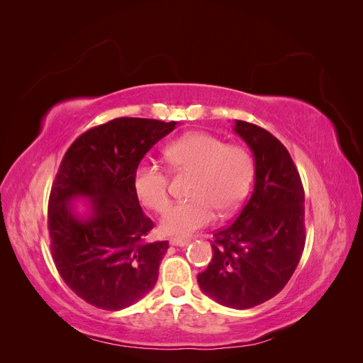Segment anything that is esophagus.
<instances>
[{
    "mask_svg": "<svg viewBox=\"0 0 363 363\" xmlns=\"http://www.w3.org/2000/svg\"><path fill=\"white\" fill-rule=\"evenodd\" d=\"M191 240L189 239H184V238H171L169 239V244L174 247H186L189 245Z\"/></svg>",
    "mask_w": 363,
    "mask_h": 363,
    "instance_id": "1",
    "label": "esophagus"
}]
</instances>
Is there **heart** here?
<instances>
[{
    "label": "heart",
    "mask_w": 363,
    "mask_h": 363,
    "mask_svg": "<svg viewBox=\"0 0 363 363\" xmlns=\"http://www.w3.org/2000/svg\"><path fill=\"white\" fill-rule=\"evenodd\" d=\"M164 157L175 171L195 172L191 191L195 199L169 206L160 218V228L167 235L189 236L213 221L215 208L233 212L250 191L255 172L250 152L211 133L183 135L167 147ZM133 188L140 204L151 211L160 212L169 201L168 174L151 159L136 167Z\"/></svg>",
    "instance_id": "1"
}]
</instances>
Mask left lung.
<instances>
[{
	"mask_svg": "<svg viewBox=\"0 0 363 363\" xmlns=\"http://www.w3.org/2000/svg\"><path fill=\"white\" fill-rule=\"evenodd\" d=\"M233 131L255 157V189L235 221L213 235V257L196 280L216 303L242 311L276 296L298 265L306 240L304 189L277 138L238 119Z\"/></svg>",
	"mask_w": 363,
	"mask_h": 363,
	"instance_id": "1",
	"label": "left lung"
}]
</instances>
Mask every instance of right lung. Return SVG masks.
<instances>
[{
  "mask_svg": "<svg viewBox=\"0 0 363 363\" xmlns=\"http://www.w3.org/2000/svg\"><path fill=\"white\" fill-rule=\"evenodd\" d=\"M179 123L116 118L87 130L65 155L48 201L51 255L82 300L121 311L155 288L168 240L145 242L155 227L142 212L133 174ZM87 201L80 213L73 203Z\"/></svg>",
  "mask_w": 363,
  "mask_h": 363,
  "instance_id": "obj_1",
  "label": "right lung"
}]
</instances>
